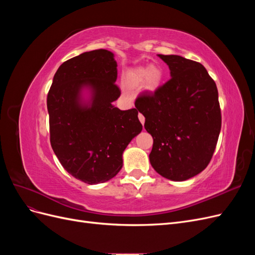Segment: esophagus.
Segmentation results:
<instances>
[{"label":"esophagus","instance_id":"1","mask_svg":"<svg viewBox=\"0 0 255 255\" xmlns=\"http://www.w3.org/2000/svg\"><path fill=\"white\" fill-rule=\"evenodd\" d=\"M138 118H139V121L141 122V125H143V123H144V117H143V116L141 114H139V115H138Z\"/></svg>","mask_w":255,"mask_h":255}]
</instances>
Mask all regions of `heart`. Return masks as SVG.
<instances>
[{"instance_id":"obj_1","label":"heart","mask_w":255,"mask_h":255,"mask_svg":"<svg viewBox=\"0 0 255 255\" xmlns=\"http://www.w3.org/2000/svg\"><path fill=\"white\" fill-rule=\"evenodd\" d=\"M164 74L157 66H150L148 68L137 67L130 70L126 75V83L130 87L138 86L141 84L143 89L148 91H155L163 82Z\"/></svg>"}]
</instances>
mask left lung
I'll use <instances>...</instances> for the list:
<instances>
[{
  "mask_svg": "<svg viewBox=\"0 0 255 255\" xmlns=\"http://www.w3.org/2000/svg\"><path fill=\"white\" fill-rule=\"evenodd\" d=\"M171 79L154 92L144 91L135 106L153 137L150 163L158 174L185 181L207 167L221 129L216 83L197 61L161 55Z\"/></svg>",
  "mask_w": 255,
  "mask_h": 255,
  "instance_id": "left-lung-1",
  "label": "left lung"
}]
</instances>
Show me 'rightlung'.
Segmentation results:
<instances>
[{"mask_svg": "<svg viewBox=\"0 0 255 255\" xmlns=\"http://www.w3.org/2000/svg\"><path fill=\"white\" fill-rule=\"evenodd\" d=\"M114 57L100 49L68 59L54 75L47 99L54 153L69 173L90 185L120 171L123 151L142 129L136 109L113 105L121 94Z\"/></svg>", "mask_w": 255, "mask_h": 255, "instance_id": "right-lung-1", "label": "right lung"}]
</instances>
